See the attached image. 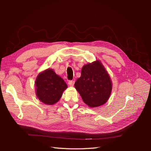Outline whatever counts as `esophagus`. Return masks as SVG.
<instances>
[{"label":"esophagus","instance_id":"1","mask_svg":"<svg viewBox=\"0 0 151 151\" xmlns=\"http://www.w3.org/2000/svg\"><path fill=\"white\" fill-rule=\"evenodd\" d=\"M68 84L70 86H74V81H69L68 82Z\"/></svg>","mask_w":151,"mask_h":151}]
</instances>
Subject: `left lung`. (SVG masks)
I'll use <instances>...</instances> for the list:
<instances>
[{"label": "left lung", "instance_id": "8db88e82", "mask_svg": "<svg viewBox=\"0 0 151 151\" xmlns=\"http://www.w3.org/2000/svg\"><path fill=\"white\" fill-rule=\"evenodd\" d=\"M83 101L90 108H96L107 102L112 91V81L101 61L84 65L81 76L74 84Z\"/></svg>", "mask_w": 151, "mask_h": 151}]
</instances>
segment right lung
Segmentation results:
<instances>
[{
    "label": "right lung",
    "instance_id": "obj_1",
    "mask_svg": "<svg viewBox=\"0 0 151 151\" xmlns=\"http://www.w3.org/2000/svg\"><path fill=\"white\" fill-rule=\"evenodd\" d=\"M36 94L40 101L48 105L57 103L67 85L52 68L40 72L35 80Z\"/></svg>",
    "mask_w": 151,
    "mask_h": 151
}]
</instances>
